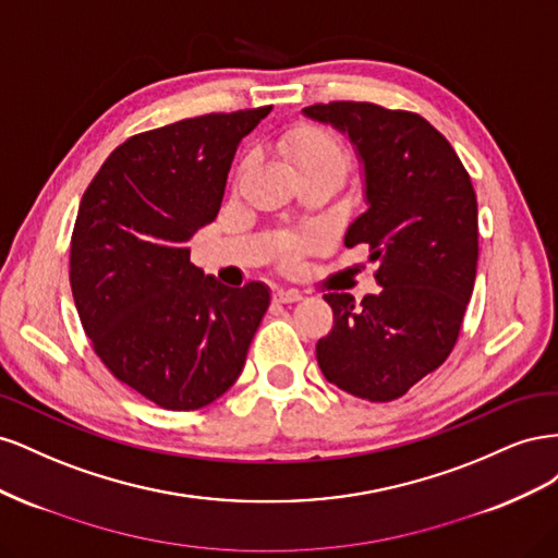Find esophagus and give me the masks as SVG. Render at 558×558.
I'll use <instances>...</instances> for the list:
<instances>
[{"label": "esophagus", "mask_w": 558, "mask_h": 558, "mask_svg": "<svg viewBox=\"0 0 558 558\" xmlns=\"http://www.w3.org/2000/svg\"><path fill=\"white\" fill-rule=\"evenodd\" d=\"M272 300L277 302V305H293V302L302 300V295L298 291H275Z\"/></svg>", "instance_id": "1"}]
</instances>
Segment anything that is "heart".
I'll list each match as a JSON object with an SVG mask.
<instances>
[{"label":"heart","instance_id":"b5f03b06","mask_svg":"<svg viewBox=\"0 0 558 558\" xmlns=\"http://www.w3.org/2000/svg\"><path fill=\"white\" fill-rule=\"evenodd\" d=\"M279 154L293 165L300 183L320 181L335 191L344 181L351 170V150L337 137L330 128L318 123H298L286 130L277 140ZM248 170V160L242 162L240 177ZM312 246V238L307 234H283L281 263L293 265L302 251Z\"/></svg>","mask_w":558,"mask_h":558}]
</instances>
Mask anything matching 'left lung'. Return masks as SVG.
Instances as JSON below:
<instances>
[{"instance_id": "1", "label": "left lung", "mask_w": 558, "mask_h": 558, "mask_svg": "<svg viewBox=\"0 0 558 558\" xmlns=\"http://www.w3.org/2000/svg\"><path fill=\"white\" fill-rule=\"evenodd\" d=\"M349 134L363 162L367 211L344 244L369 246L381 291L326 293L335 326L316 344L324 377L388 402L440 367L463 326L477 275V197L451 144L426 118L373 102L302 109Z\"/></svg>"}]
</instances>
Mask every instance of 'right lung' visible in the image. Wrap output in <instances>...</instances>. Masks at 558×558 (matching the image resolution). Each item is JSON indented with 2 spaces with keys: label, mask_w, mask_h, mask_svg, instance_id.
Listing matches in <instances>:
<instances>
[{
  "label": "right lung",
  "mask_w": 558,
  "mask_h": 558,
  "mask_svg": "<svg viewBox=\"0 0 558 558\" xmlns=\"http://www.w3.org/2000/svg\"><path fill=\"white\" fill-rule=\"evenodd\" d=\"M269 111L134 134L81 197L70 248L81 326L109 373L162 410L221 398L269 307L265 283L228 289L191 263L189 248L221 209L234 150Z\"/></svg>",
  "instance_id": "obj_1"
}]
</instances>
